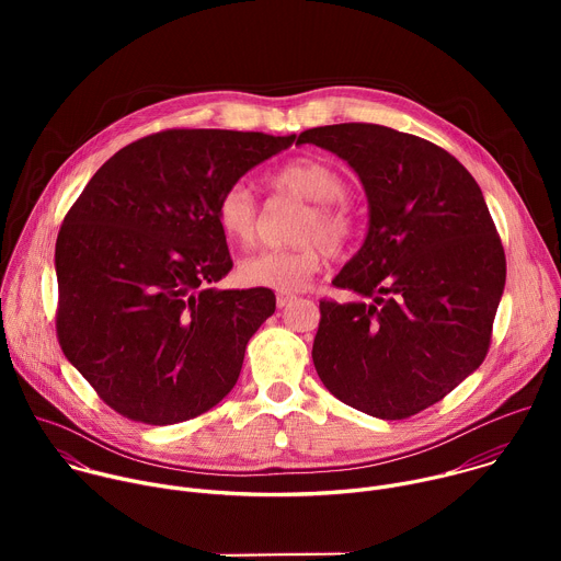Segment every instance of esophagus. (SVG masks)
I'll return each instance as SVG.
<instances>
[{"label": "esophagus", "mask_w": 561, "mask_h": 561, "mask_svg": "<svg viewBox=\"0 0 561 561\" xmlns=\"http://www.w3.org/2000/svg\"><path fill=\"white\" fill-rule=\"evenodd\" d=\"M275 299H277V306L284 308V306H288V304L295 299V295H293V293H277Z\"/></svg>", "instance_id": "34e87169"}]
</instances>
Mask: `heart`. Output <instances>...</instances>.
Wrapping results in <instances>:
<instances>
[{"mask_svg": "<svg viewBox=\"0 0 561 561\" xmlns=\"http://www.w3.org/2000/svg\"><path fill=\"white\" fill-rule=\"evenodd\" d=\"M271 186L308 202L293 226L297 244L266 249L237 264V277L244 286L293 290L304 286L322 266L324 249L340 255L357 230V217L346 199L344 175L324 159L295 157L268 175ZM215 219L232 244H251L257 234L260 206L253 188L232 182L215 204Z\"/></svg>", "mask_w": 561, "mask_h": 561, "instance_id": "1", "label": "heart"}]
</instances>
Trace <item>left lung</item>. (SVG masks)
I'll list each match as a JSON object with an SVG mask.
<instances>
[{
  "instance_id": "8db88e82",
  "label": "left lung",
  "mask_w": 561,
  "mask_h": 561,
  "mask_svg": "<svg viewBox=\"0 0 561 561\" xmlns=\"http://www.w3.org/2000/svg\"><path fill=\"white\" fill-rule=\"evenodd\" d=\"M368 197V234L333 279L362 299L319 301L312 364L340 402L407 420L484 362L506 255L482 188L444 148L379 124L308 128Z\"/></svg>"
}]
</instances>
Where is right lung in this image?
I'll return each mask as SVG.
<instances>
[{
  "label": "right lung",
  "mask_w": 561,
  "mask_h": 561,
  "mask_svg": "<svg viewBox=\"0 0 561 561\" xmlns=\"http://www.w3.org/2000/svg\"><path fill=\"white\" fill-rule=\"evenodd\" d=\"M293 141L217 128L152 133L117 150L66 213L55 244L57 340L119 415L186 422L237 383L275 295L206 288L232 268L215 204Z\"/></svg>",
  "instance_id": "right-lung-1"
}]
</instances>
